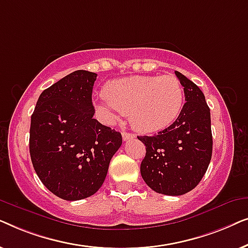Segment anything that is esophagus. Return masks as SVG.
Instances as JSON below:
<instances>
[{
  "instance_id": "obj_1",
  "label": "esophagus",
  "mask_w": 248,
  "mask_h": 248,
  "mask_svg": "<svg viewBox=\"0 0 248 248\" xmlns=\"http://www.w3.org/2000/svg\"><path fill=\"white\" fill-rule=\"evenodd\" d=\"M135 135L133 133H128V132H123V133H122V138H123L124 141L130 140V139H133Z\"/></svg>"
}]
</instances>
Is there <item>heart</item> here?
Here are the masks:
<instances>
[{"mask_svg":"<svg viewBox=\"0 0 248 248\" xmlns=\"http://www.w3.org/2000/svg\"><path fill=\"white\" fill-rule=\"evenodd\" d=\"M96 104L105 123L114 124L128 114L133 128L157 133L175 122L184 104V91L174 76H132L109 82Z\"/></svg>","mask_w":248,"mask_h":248,"instance_id":"heart-1","label":"heart"}]
</instances>
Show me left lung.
I'll return each instance as SVG.
<instances>
[{
  "label": "left lung",
  "instance_id": "1",
  "mask_svg": "<svg viewBox=\"0 0 248 248\" xmlns=\"http://www.w3.org/2000/svg\"><path fill=\"white\" fill-rule=\"evenodd\" d=\"M184 87L186 103L177 120L154 137H138L145 145L141 175L149 187L178 196L201 182L212 155L210 108L201 89L175 71Z\"/></svg>",
  "mask_w": 248,
  "mask_h": 248
}]
</instances>
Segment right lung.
Instances as JSON below:
<instances>
[{
  "mask_svg": "<svg viewBox=\"0 0 248 248\" xmlns=\"http://www.w3.org/2000/svg\"><path fill=\"white\" fill-rule=\"evenodd\" d=\"M97 74L78 70L40 93L30 124L29 151L40 181L66 201L93 195L122 144L120 132L94 120Z\"/></svg>",
  "mask_w": 248,
  "mask_h": 248,
  "instance_id": "add662e5",
  "label": "right lung"
}]
</instances>
